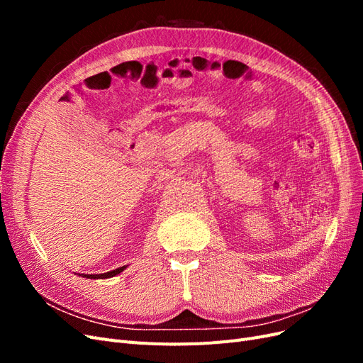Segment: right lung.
<instances>
[{
  "instance_id": "add662e5",
  "label": "right lung",
  "mask_w": 363,
  "mask_h": 363,
  "mask_svg": "<svg viewBox=\"0 0 363 363\" xmlns=\"http://www.w3.org/2000/svg\"><path fill=\"white\" fill-rule=\"evenodd\" d=\"M127 267H119V268H116V269H113V271H108V272H104V274H82L83 277H86V279H111V277H115L116 274H119V272H123L124 269H125ZM80 276V274H79Z\"/></svg>"
}]
</instances>
